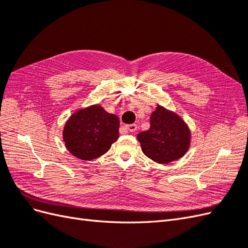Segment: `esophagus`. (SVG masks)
<instances>
[{
	"label": "esophagus",
	"instance_id": "esophagus-1",
	"mask_svg": "<svg viewBox=\"0 0 248 248\" xmlns=\"http://www.w3.org/2000/svg\"><path fill=\"white\" fill-rule=\"evenodd\" d=\"M125 129L128 130L130 132H134L137 131V128H138V125L137 124H130V125H125Z\"/></svg>",
	"mask_w": 248,
	"mask_h": 248
}]
</instances>
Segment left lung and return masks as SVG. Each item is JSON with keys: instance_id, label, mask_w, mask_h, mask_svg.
Returning a JSON list of instances; mask_svg holds the SVG:
<instances>
[{"instance_id": "left-lung-1", "label": "left lung", "mask_w": 248, "mask_h": 248, "mask_svg": "<svg viewBox=\"0 0 248 248\" xmlns=\"http://www.w3.org/2000/svg\"><path fill=\"white\" fill-rule=\"evenodd\" d=\"M150 122V129L138 134L141 151L150 159L166 164L180 159L188 151L191 131L178 114L157 104Z\"/></svg>"}]
</instances>
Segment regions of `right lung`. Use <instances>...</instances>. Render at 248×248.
<instances>
[{"instance_id": "1", "label": "right lung", "mask_w": 248, "mask_h": 248, "mask_svg": "<svg viewBox=\"0 0 248 248\" xmlns=\"http://www.w3.org/2000/svg\"><path fill=\"white\" fill-rule=\"evenodd\" d=\"M120 120L100 104L78 109L67 120L63 140L68 151L80 160H93L106 154L119 139Z\"/></svg>"}]
</instances>
